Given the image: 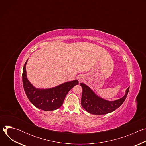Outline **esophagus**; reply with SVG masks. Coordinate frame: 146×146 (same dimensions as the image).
I'll list each match as a JSON object with an SVG mask.
<instances>
[{"instance_id":"1","label":"esophagus","mask_w":146,"mask_h":146,"mask_svg":"<svg viewBox=\"0 0 146 146\" xmlns=\"http://www.w3.org/2000/svg\"><path fill=\"white\" fill-rule=\"evenodd\" d=\"M78 79L79 82H81V81H82V77L81 76H79V77H78Z\"/></svg>"}]
</instances>
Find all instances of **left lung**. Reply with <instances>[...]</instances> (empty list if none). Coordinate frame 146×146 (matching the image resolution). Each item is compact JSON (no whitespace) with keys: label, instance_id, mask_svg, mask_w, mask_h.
I'll return each mask as SVG.
<instances>
[{"label":"left lung","instance_id":"obj_1","mask_svg":"<svg viewBox=\"0 0 146 146\" xmlns=\"http://www.w3.org/2000/svg\"><path fill=\"white\" fill-rule=\"evenodd\" d=\"M82 88L81 104L88 113L96 115H103L111 113L118 109L125 100L129 92V87L122 98L114 101H109L97 96L86 84L80 83Z\"/></svg>","mask_w":146,"mask_h":146}]
</instances>
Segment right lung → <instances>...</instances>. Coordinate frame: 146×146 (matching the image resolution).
<instances>
[{"instance_id":"obj_1","label":"right lung","mask_w":146,"mask_h":146,"mask_svg":"<svg viewBox=\"0 0 146 146\" xmlns=\"http://www.w3.org/2000/svg\"><path fill=\"white\" fill-rule=\"evenodd\" d=\"M26 61L23 72V82L25 92L30 102L36 108L44 111H52L59 108L63 104L68 92L78 84V80L66 82L57 87L49 89L35 88L27 77Z\"/></svg>"}]
</instances>
